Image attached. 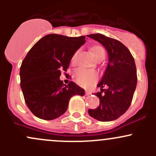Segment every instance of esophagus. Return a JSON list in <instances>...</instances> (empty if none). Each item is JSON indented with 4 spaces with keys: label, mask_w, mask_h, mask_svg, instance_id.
<instances>
[{
    "label": "esophagus",
    "mask_w": 156,
    "mask_h": 156,
    "mask_svg": "<svg viewBox=\"0 0 156 156\" xmlns=\"http://www.w3.org/2000/svg\"><path fill=\"white\" fill-rule=\"evenodd\" d=\"M91 94V92L90 91H89V90H86L85 91V95L86 96H90Z\"/></svg>",
    "instance_id": "1"
}]
</instances>
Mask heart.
<instances>
[{
  "label": "heart",
  "instance_id": "1",
  "mask_svg": "<svg viewBox=\"0 0 156 156\" xmlns=\"http://www.w3.org/2000/svg\"><path fill=\"white\" fill-rule=\"evenodd\" d=\"M90 50L96 59H98L105 56V50L101 46L95 45V46H93ZM77 53H75L72 57V63H75ZM74 79L81 86L87 87V86L93 84L97 81V75L94 71L80 68L75 71V73H74Z\"/></svg>",
  "mask_w": 156,
  "mask_h": 156
}]
</instances>
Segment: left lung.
I'll return each instance as SVG.
<instances>
[{"label":"left lung","mask_w":156,"mask_h":156,"mask_svg":"<svg viewBox=\"0 0 156 156\" xmlns=\"http://www.w3.org/2000/svg\"><path fill=\"white\" fill-rule=\"evenodd\" d=\"M88 37L101 44L108 53V65L97 84L100 91V106L89 109L91 117L100 122L119 119L130 107L136 90L137 77L134 59L130 52L119 41L102 34H91Z\"/></svg>","instance_id":"obj_1"}]
</instances>
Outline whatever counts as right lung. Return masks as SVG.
<instances>
[{
	"label": "right lung",
	"mask_w": 156,
	"mask_h": 156,
	"mask_svg": "<svg viewBox=\"0 0 156 156\" xmlns=\"http://www.w3.org/2000/svg\"><path fill=\"white\" fill-rule=\"evenodd\" d=\"M85 37L50 34L38 41L26 55L20 68V86L30 111L41 119L53 120L63 115L69 100L84 95V90L73 81L68 85L59 79L66 72L72 56Z\"/></svg>",
	"instance_id": "add662e5"
}]
</instances>
